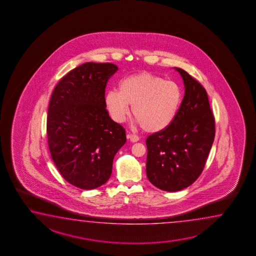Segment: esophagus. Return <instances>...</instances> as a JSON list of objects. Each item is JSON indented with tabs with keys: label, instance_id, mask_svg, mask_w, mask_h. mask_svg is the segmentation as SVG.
Segmentation results:
<instances>
[{
	"label": "esophagus",
	"instance_id": "obj_1",
	"mask_svg": "<svg viewBox=\"0 0 256 256\" xmlns=\"http://www.w3.org/2000/svg\"><path fill=\"white\" fill-rule=\"evenodd\" d=\"M127 138H128L130 142H136L139 140V136L134 134H127Z\"/></svg>",
	"mask_w": 256,
	"mask_h": 256
}]
</instances>
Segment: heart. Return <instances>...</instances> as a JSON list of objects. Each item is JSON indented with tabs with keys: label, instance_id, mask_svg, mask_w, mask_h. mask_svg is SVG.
<instances>
[{
	"label": "heart",
	"instance_id": "obj_1",
	"mask_svg": "<svg viewBox=\"0 0 256 256\" xmlns=\"http://www.w3.org/2000/svg\"><path fill=\"white\" fill-rule=\"evenodd\" d=\"M182 92L172 80H164L150 72H140L120 80L119 92L108 90L104 96L106 108L117 122L132 112L146 132L164 130L174 119L180 106Z\"/></svg>",
	"mask_w": 256,
	"mask_h": 256
}]
</instances>
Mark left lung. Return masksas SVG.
<instances>
[{
	"label": "left lung",
	"instance_id": "8db88e82",
	"mask_svg": "<svg viewBox=\"0 0 256 256\" xmlns=\"http://www.w3.org/2000/svg\"><path fill=\"white\" fill-rule=\"evenodd\" d=\"M184 96L176 117L146 139V174L160 190L177 192L194 184L204 168L216 136V120L204 86L182 69Z\"/></svg>",
	"mask_w": 256,
	"mask_h": 256
}]
</instances>
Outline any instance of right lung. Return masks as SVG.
I'll return each instance as SVG.
<instances>
[{
	"label": "right lung",
	"mask_w": 256,
	"mask_h": 256,
	"mask_svg": "<svg viewBox=\"0 0 256 256\" xmlns=\"http://www.w3.org/2000/svg\"><path fill=\"white\" fill-rule=\"evenodd\" d=\"M118 67L86 62L60 79L52 94L47 138L52 159L70 184L92 190L112 174L116 152L126 144V130L110 119L104 96Z\"/></svg>",
	"instance_id": "obj_1"
}]
</instances>
